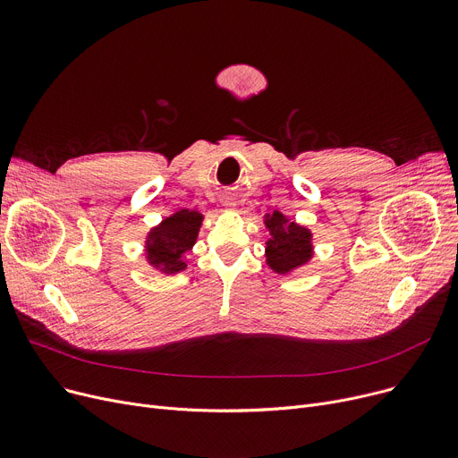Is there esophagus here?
<instances>
[{
  "label": "esophagus",
  "instance_id": "1",
  "mask_svg": "<svg viewBox=\"0 0 458 458\" xmlns=\"http://www.w3.org/2000/svg\"><path fill=\"white\" fill-rule=\"evenodd\" d=\"M225 206H232V202H230V200H225Z\"/></svg>",
  "mask_w": 458,
  "mask_h": 458
}]
</instances>
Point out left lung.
<instances>
[{
	"label": "left lung",
	"mask_w": 458,
	"mask_h": 458,
	"mask_svg": "<svg viewBox=\"0 0 458 458\" xmlns=\"http://www.w3.org/2000/svg\"><path fill=\"white\" fill-rule=\"evenodd\" d=\"M266 225L271 230V239L266 249L267 263L276 273H290L311 258V233L306 228L287 221L278 211L267 216Z\"/></svg>",
	"instance_id": "left-lung-1"
}]
</instances>
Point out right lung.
Here are the masks:
<instances>
[{
	"label": "right lung",
	"instance_id": "right-lung-1",
	"mask_svg": "<svg viewBox=\"0 0 458 458\" xmlns=\"http://www.w3.org/2000/svg\"><path fill=\"white\" fill-rule=\"evenodd\" d=\"M200 225V213L182 209L154 228L147 242V252L152 266L168 275L183 271L185 261L182 256L195 245Z\"/></svg>",
	"mask_w": 458,
	"mask_h": 458
}]
</instances>
